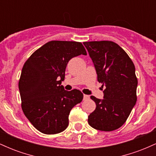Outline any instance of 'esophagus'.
<instances>
[{"label":"esophagus","mask_w":156,"mask_h":156,"mask_svg":"<svg viewBox=\"0 0 156 156\" xmlns=\"http://www.w3.org/2000/svg\"><path fill=\"white\" fill-rule=\"evenodd\" d=\"M89 98V96L87 95V94H83V100L85 101V100H87Z\"/></svg>","instance_id":"obj_1"}]
</instances>
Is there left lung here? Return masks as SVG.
Returning <instances> with one entry per match:
<instances>
[{
  "label": "left lung",
  "instance_id": "obj_1",
  "mask_svg": "<svg viewBox=\"0 0 156 156\" xmlns=\"http://www.w3.org/2000/svg\"><path fill=\"white\" fill-rule=\"evenodd\" d=\"M95 67L98 80L105 87L103 99L91 96L96 108L88 117L93 128L112 131L126 122L137 101L135 66L126 52L112 41L83 42Z\"/></svg>",
  "mask_w": 156,
  "mask_h": 156
}]
</instances>
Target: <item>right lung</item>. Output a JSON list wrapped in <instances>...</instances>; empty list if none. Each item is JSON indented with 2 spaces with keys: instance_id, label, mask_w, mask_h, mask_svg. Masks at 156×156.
I'll list each match as a JSON object with an SVG mask.
<instances>
[{
  "instance_id": "obj_1",
  "label": "right lung",
  "mask_w": 156,
  "mask_h": 156,
  "mask_svg": "<svg viewBox=\"0 0 156 156\" xmlns=\"http://www.w3.org/2000/svg\"><path fill=\"white\" fill-rule=\"evenodd\" d=\"M81 54L87 55V51L80 42L54 40L37 49L25 62L19 80L21 106L41 133L64 131L71 109L83 100L80 91L68 92L61 85L68 62Z\"/></svg>"
}]
</instances>
